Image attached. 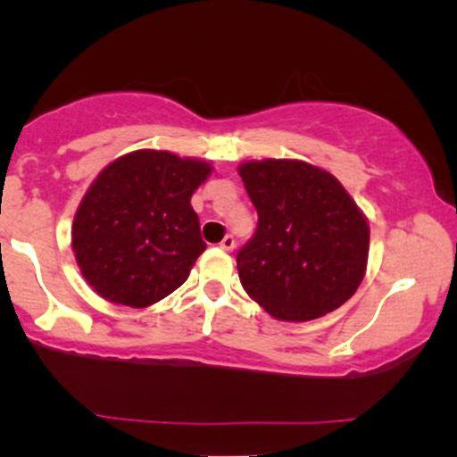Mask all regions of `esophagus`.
<instances>
[{"label": "esophagus", "mask_w": 457, "mask_h": 457, "mask_svg": "<svg viewBox=\"0 0 457 457\" xmlns=\"http://www.w3.org/2000/svg\"><path fill=\"white\" fill-rule=\"evenodd\" d=\"M220 249H224V252H233L235 249V239L230 235L224 237V239L220 241Z\"/></svg>", "instance_id": "obj_1"}]
</instances>
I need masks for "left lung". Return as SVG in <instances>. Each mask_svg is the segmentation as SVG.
I'll list each match as a JSON object with an SVG mask.
<instances>
[{
	"label": "left lung",
	"instance_id": "1",
	"mask_svg": "<svg viewBox=\"0 0 457 457\" xmlns=\"http://www.w3.org/2000/svg\"><path fill=\"white\" fill-rule=\"evenodd\" d=\"M258 230L237 253L243 289L277 320L308 322L358 291L370 227L337 177L303 160L239 164Z\"/></svg>",
	"mask_w": 457,
	"mask_h": 457
}]
</instances>
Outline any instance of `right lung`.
Returning <instances> with one entry per match:
<instances>
[{"mask_svg": "<svg viewBox=\"0 0 457 457\" xmlns=\"http://www.w3.org/2000/svg\"><path fill=\"white\" fill-rule=\"evenodd\" d=\"M212 170L208 160L137 149L97 174L74 214L72 252L99 297L147 308L185 283L205 249L191 195Z\"/></svg>", "mask_w": 457, "mask_h": 457, "instance_id": "obj_1", "label": "right lung"}]
</instances>
